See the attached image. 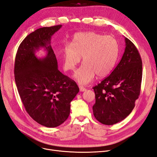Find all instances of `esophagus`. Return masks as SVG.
I'll return each instance as SVG.
<instances>
[{
  "mask_svg": "<svg viewBox=\"0 0 157 157\" xmlns=\"http://www.w3.org/2000/svg\"><path fill=\"white\" fill-rule=\"evenodd\" d=\"M79 89H80V92H84V91H86V88L82 86H79Z\"/></svg>",
  "mask_w": 157,
  "mask_h": 157,
  "instance_id": "esophagus-1",
  "label": "esophagus"
}]
</instances>
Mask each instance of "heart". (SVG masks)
Returning a JSON list of instances; mask_svg holds the SVG:
<instances>
[{"mask_svg":"<svg viewBox=\"0 0 157 157\" xmlns=\"http://www.w3.org/2000/svg\"><path fill=\"white\" fill-rule=\"evenodd\" d=\"M119 53V44L113 36L96 32L78 33L71 43L62 49L63 65L65 71H73L82 57L83 64L74 77L82 85L92 82L95 76L105 77L115 68Z\"/></svg>","mask_w":157,"mask_h":157,"instance_id":"1","label":"heart"}]
</instances>
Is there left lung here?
<instances>
[{
    "label": "left lung",
    "instance_id": "1",
    "mask_svg": "<svg viewBox=\"0 0 157 157\" xmlns=\"http://www.w3.org/2000/svg\"><path fill=\"white\" fill-rule=\"evenodd\" d=\"M125 42L120 62L110 75L93 87L96 95L94 115L105 125L115 124L129 115L140 94L142 61L133 42L127 38Z\"/></svg>",
    "mask_w": 157,
    "mask_h": 157
}]
</instances>
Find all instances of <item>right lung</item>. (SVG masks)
<instances>
[{"label":"right lung","mask_w":157,"mask_h":157,"mask_svg":"<svg viewBox=\"0 0 157 157\" xmlns=\"http://www.w3.org/2000/svg\"><path fill=\"white\" fill-rule=\"evenodd\" d=\"M61 25L39 28L27 35L17 51L14 76L18 93L29 116L39 124L54 128L70 114L71 101L79 92L76 82L58 70L50 45L51 37ZM40 48L46 56L38 59Z\"/></svg>","instance_id":"right-lung-1"}]
</instances>
